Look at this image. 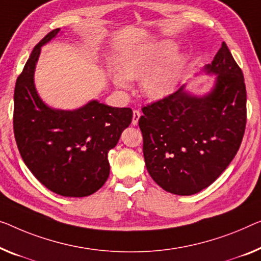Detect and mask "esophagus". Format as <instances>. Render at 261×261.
Here are the masks:
<instances>
[{"label":"esophagus","instance_id":"obj_1","mask_svg":"<svg viewBox=\"0 0 261 261\" xmlns=\"http://www.w3.org/2000/svg\"><path fill=\"white\" fill-rule=\"evenodd\" d=\"M139 118H141V112L138 110H134V114H132V122H131L132 125H137Z\"/></svg>","mask_w":261,"mask_h":261}]
</instances>
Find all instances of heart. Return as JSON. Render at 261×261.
Returning a JSON list of instances; mask_svg holds the SVG:
<instances>
[{"label":"heart","mask_w":261,"mask_h":261,"mask_svg":"<svg viewBox=\"0 0 261 261\" xmlns=\"http://www.w3.org/2000/svg\"><path fill=\"white\" fill-rule=\"evenodd\" d=\"M176 50L177 44L171 40L130 50L117 62L119 72L114 73L115 84L127 89L129 80L141 79V90L149 98L169 95L184 67V58Z\"/></svg>","instance_id":"obj_1"}]
</instances>
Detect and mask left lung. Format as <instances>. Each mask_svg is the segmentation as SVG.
I'll return each mask as SVG.
<instances>
[{
    "label": "left lung",
    "mask_w": 261,
    "mask_h": 261,
    "mask_svg": "<svg viewBox=\"0 0 261 261\" xmlns=\"http://www.w3.org/2000/svg\"><path fill=\"white\" fill-rule=\"evenodd\" d=\"M204 70L215 73L207 95L184 90L142 108L139 127L147 172L165 191L191 196L215 181L238 152L246 126L242 69L221 44Z\"/></svg>",
    "instance_id": "8db88e82"
}]
</instances>
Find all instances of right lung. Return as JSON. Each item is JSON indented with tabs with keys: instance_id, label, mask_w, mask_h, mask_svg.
Returning <instances> with one entry per match:
<instances>
[{
	"instance_id": "right-lung-1",
	"label": "right lung",
	"mask_w": 261,
	"mask_h": 261,
	"mask_svg": "<svg viewBox=\"0 0 261 261\" xmlns=\"http://www.w3.org/2000/svg\"><path fill=\"white\" fill-rule=\"evenodd\" d=\"M61 29L50 31L35 46L14 91V134L31 173L50 191L87 197L107 181L108 153L130 125V108H112L91 100L77 110L46 106L35 89L34 72L41 46Z\"/></svg>"
}]
</instances>
